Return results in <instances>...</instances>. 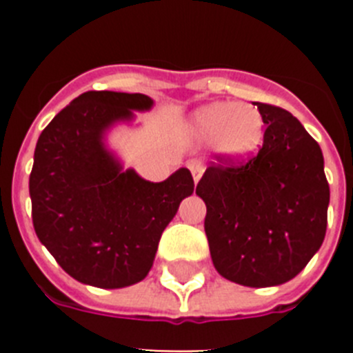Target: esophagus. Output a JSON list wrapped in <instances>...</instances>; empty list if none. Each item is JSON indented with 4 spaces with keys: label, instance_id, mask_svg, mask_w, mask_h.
Returning <instances> with one entry per match:
<instances>
[{
    "label": "esophagus",
    "instance_id": "34e87169",
    "mask_svg": "<svg viewBox=\"0 0 353 353\" xmlns=\"http://www.w3.org/2000/svg\"><path fill=\"white\" fill-rule=\"evenodd\" d=\"M189 168H191V173H192V179H194V183L199 182V179H201V174H203L205 168L199 164V162H191L189 164Z\"/></svg>",
    "mask_w": 353,
    "mask_h": 353
}]
</instances>
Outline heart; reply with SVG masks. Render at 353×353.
<instances>
[{
  "instance_id": "1",
  "label": "heart",
  "mask_w": 353,
  "mask_h": 353,
  "mask_svg": "<svg viewBox=\"0 0 353 353\" xmlns=\"http://www.w3.org/2000/svg\"><path fill=\"white\" fill-rule=\"evenodd\" d=\"M189 132L199 143H210L214 154L230 162L251 159L265 138V120L256 105L212 102L191 114Z\"/></svg>"
}]
</instances>
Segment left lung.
Segmentation results:
<instances>
[{
    "label": "left lung",
    "mask_w": 353,
    "mask_h": 353,
    "mask_svg": "<svg viewBox=\"0 0 353 353\" xmlns=\"http://www.w3.org/2000/svg\"><path fill=\"white\" fill-rule=\"evenodd\" d=\"M263 146L244 164H214L196 194L215 270L236 285L267 288L297 276L322 245L330 191L320 145L292 113L254 102Z\"/></svg>",
    "instance_id": "left-lung-1"
}]
</instances>
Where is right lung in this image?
Wrapping results in <instances>:
<instances>
[{"label":"right lung","instance_id":"add662e5","mask_svg":"<svg viewBox=\"0 0 353 353\" xmlns=\"http://www.w3.org/2000/svg\"><path fill=\"white\" fill-rule=\"evenodd\" d=\"M143 93L86 92L52 118L37 141L30 174L31 217L39 240L83 285L125 288L143 281L162 232L194 191L180 168L148 182L108 146V134L150 111Z\"/></svg>","mask_w":353,"mask_h":353}]
</instances>
